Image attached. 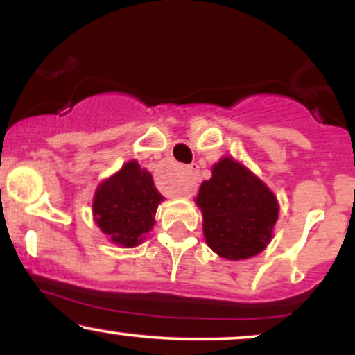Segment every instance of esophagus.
<instances>
[{
	"label": "esophagus",
	"mask_w": 355,
	"mask_h": 355,
	"mask_svg": "<svg viewBox=\"0 0 355 355\" xmlns=\"http://www.w3.org/2000/svg\"><path fill=\"white\" fill-rule=\"evenodd\" d=\"M197 175H198L197 165L187 166L185 178H183L182 190H180V193L183 195V197H191V195L195 193V190H197Z\"/></svg>",
	"instance_id": "34e87169"
}]
</instances>
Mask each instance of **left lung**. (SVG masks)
Returning <instances> with one entry per match:
<instances>
[{"instance_id":"obj_1","label":"left lung","mask_w":355,"mask_h":355,"mask_svg":"<svg viewBox=\"0 0 355 355\" xmlns=\"http://www.w3.org/2000/svg\"><path fill=\"white\" fill-rule=\"evenodd\" d=\"M195 203L202 211L205 242L227 260L250 259L270 243L279 202L257 175L234 157H222L202 182Z\"/></svg>"}]
</instances>
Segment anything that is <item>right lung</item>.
Listing matches in <instances>:
<instances>
[{"mask_svg":"<svg viewBox=\"0 0 355 355\" xmlns=\"http://www.w3.org/2000/svg\"><path fill=\"white\" fill-rule=\"evenodd\" d=\"M164 197L152 173L130 160L96 187L93 220L115 245L132 248L144 242L153 229L155 214Z\"/></svg>","mask_w":355,"mask_h":355,"instance_id":"add662e5","label":"right lung"}]
</instances>
